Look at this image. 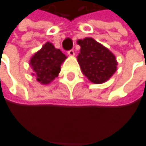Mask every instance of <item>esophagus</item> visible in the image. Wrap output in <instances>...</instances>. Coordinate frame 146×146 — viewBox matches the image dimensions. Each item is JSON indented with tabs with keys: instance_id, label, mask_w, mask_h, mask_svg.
<instances>
[{
	"instance_id": "1",
	"label": "esophagus",
	"mask_w": 146,
	"mask_h": 146,
	"mask_svg": "<svg viewBox=\"0 0 146 146\" xmlns=\"http://www.w3.org/2000/svg\"><path fill=\"white\" fill-rule=\"evenodd\" d=\"M67 53H68V55L69 56H74V50H69V51L67 52Z\"/></svg>"
}]
</instances>
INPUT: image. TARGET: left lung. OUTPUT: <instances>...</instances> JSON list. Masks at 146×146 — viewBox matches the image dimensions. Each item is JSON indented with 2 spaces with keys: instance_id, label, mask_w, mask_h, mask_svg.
Listing matches in <instances>:
<instances>
[{
  "instance_id": "8db88e82",
  "label": "left lung",
  "mask_w": 146,
  "mask_h": 146,
  "mask_svg": "<svg viewBox=\"0 0 146 146\" xmlns=\"http://www.w3.org/2000/svg\"><path fill=\"white\" fill-rule=\"evenodd\" d=\"M78 44L80 45L78 62L83 74L95 84L107 81L116 71L115 55L91 37L79 40Z\"/></svg>"
}]
</instances>
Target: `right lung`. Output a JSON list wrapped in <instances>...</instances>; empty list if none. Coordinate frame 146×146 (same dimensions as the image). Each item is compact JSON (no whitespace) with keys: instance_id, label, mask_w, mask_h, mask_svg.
<instances>
[{"instance_id":"1","label":"right lung","mask_w":146,"mask_h":146,"mask_svg":"<svg viewBox=\"0 0 146 146\" xmlns=\"http://www.w3.org/2000/svg\"><path fill=\"white\" fill-rule=\"evenodd\" d=\"M66 58L59 49L47 42L40 51L31 59L30 64L33 69V75L42 84H49L60 72V65Z\"/></svg>"}]
</instances>
